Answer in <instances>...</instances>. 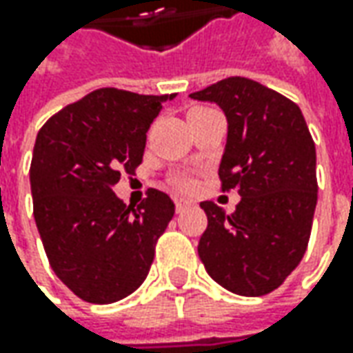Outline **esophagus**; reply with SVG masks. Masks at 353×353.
I'll return each mask as SVG.
<instances>
[{
	"label": "esophagus",
	"instance_id": "obj_1",
	"mask_svg": "<svg viewBox=\"0 0 353 353\" xmlns=\"http://www.w3.org/2000/svg\"><path fill=\"white\" fill-rule=\"evenodd\" d=\"M186 206H190V202H188V200H183V198L174 200V208H176V212H179V214H181V212H183Z\"/></svg>",
	"mask_w": 353,
	"mask_h": 353
}]
</instances>
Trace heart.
<instances>
[{"label": "heart", "instance_id": "b5f03b06", "mask_svg": "<svg viewBox=\"0 0 353 353\" xmlns=\"http://www.w3.org/2000/svg\"><path fill=\"white\" fill-rule=\"evenodd\" d=\"M172 184H174L176 188H181V190H192V188H194V179H192L188 172H179V174H174Z\"/></svg>", "mask_w": 353, "mask_h": 353}]
</instances>
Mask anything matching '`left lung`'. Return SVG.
I'll list each match as a JSON object with an SVG mask.
<instances>
[{"mask_svg":"<svg viewBox=\"0 0 353 353\" xmlns=\"http://www.w3.org/2000/svg\"><path fill=\"white\" fill-rule=\"evenodd\" d=\"M190 98L224 112L218 174L241 196L234 214L200 204L208 228L198 255L224 289L261 296L291 275L308 245L319 200L314 141L296 103L250 78H225Z\"/></svg>","mask_w":353,"mask_h":353,"instance_id":"obj_1","label":"left lung"}]
</instances>
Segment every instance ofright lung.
Returning <instances> with one entry per match:
<instances>
[{"label": "right lung", "mask_w": 353, "mask_h": 353, "mask_svg": "<svg viewBox=\"0 0 353 353\" xmlns=\"http://www.w3.org/2000/svg\"><path fill=\"white\" fill-rule=\"evenodd\" d=\"M172 98L94 90L37 135L29 170L37 230L57 277L86 303L137 291L174 216L161 190L151 188L137 208L114 192L121 172L141 165L147 129Z\"/></svg>", "instance_id": "obj_1"}]
</instances>
